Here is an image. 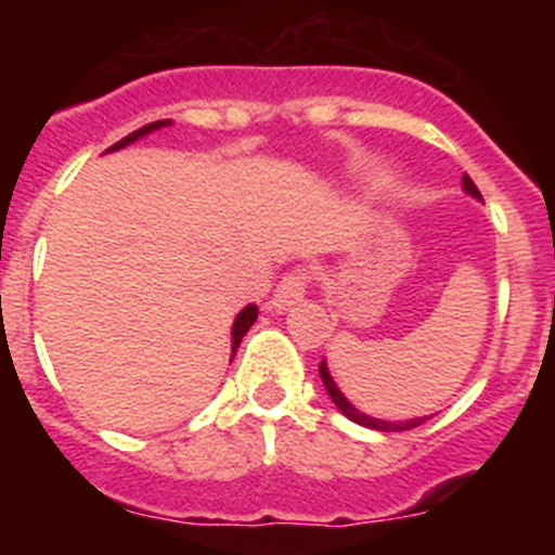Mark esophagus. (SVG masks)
Masks as SVG:
<instances>
[{
  "label": "esophagus",
  "instance_id": "esophagus-1",
  "mask_svg": "<svg viewBox=\"0 0 555 555\" xmlns=\"http://www.w3.org/2000/svg\"><path fill=\"white\" fill-rule=\"evenodd\" d=\"M308 288V269H292V272L278 283L272 297V308L274 311H286L288 306H294L297 300H302V294Z\"/></svg>",
  "mask_w": 555,
  "mask_h": 555
}]
</instances>
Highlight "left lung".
<instances>
[{
	"label": "left lung",
	"mask_w": 555,
	"mask_h": 555,
	"mask_svg": "<svg viewBox=\"0 0 555 555\" xmlns=\"http://www.w3.org/2000/svg\"><path fill=\"white\" fill-rule=\"evenodd\" d=\"M461 185H464V191H467L469 197L480 199L478 185H475L473 180H469V175H464V180H461ZM320 377H322V384H325L327 395H331V400H333V403H336V409L341 411V414H345L347 420H352V423H358V425H364V428L386 430V434H389V430H411V428H416V425H423V423H425L423 416H420V420H400V423H389V420H377V416H366L364 411H358L356 405H352L350 400H347V397L341 395V391H338L336 380H333L331 372H327L325 361H322V364H320Z\"/></svg>",
	"instance_id": "left-lung-1"
}]
</instances>
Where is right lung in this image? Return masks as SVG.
I'll list each match as a JSON object with an SVG mask.
<instances>
[{"mask_svg": "<svg viewBox=\"0 0 555 555\" xmlns=\"http://www.w3.org/2000/svg\"><path fill=\"white\" fill-rule=\"evenodd\" d=\"M169 125H171L169 119H160V121H152V125H144V127H141V130L130 132V135H125V139H121V141H116V144H113L107 152L121 150V146L132 144V141L144 139V135H150V132L160 130V127H169ZM255 320H258V308H255V306H247L242 313H238V317H235V322H233V341H230V350H233V356H235V350H238V345H242L244 333H247L249 327H253ZM230 361H233V358H230Z\"/></svg>", "mask_w": 555, "mask_h": 555, "instance_id": "1", "label": "right lung"}]
</instances>
